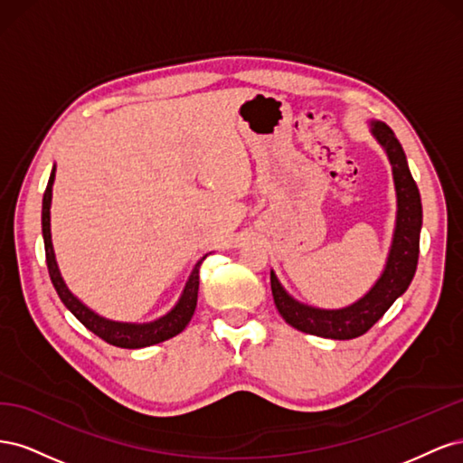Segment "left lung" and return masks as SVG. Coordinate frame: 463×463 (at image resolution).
Instances as JSON below:
<instances>
[{
    "instance_id": "obj_1",
    "label": "left lung",
    "mask_w": 463,
    "mask_h": 463,
    "mask_svg": "<svg viewBox=\"0 0 463 463\" xmlns=\"http://www.w3.org/2000/svg\"><path fill=\"white\" fill-rule=\"evenodd\" d=\"M371 133L388 154L394 175L398 213L386 266L374 286L354 305L344 309H317L293 299L270 272V288L276 309L289 326L305 334L330 340H352L365 334L402 293L410 288L419 259V233L423 223L421 194L411 177L403 148L386 123L371 121Z\"/></svg>"
}]
</instances>
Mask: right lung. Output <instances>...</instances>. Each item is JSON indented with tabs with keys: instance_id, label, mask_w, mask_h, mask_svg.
<instances>
[{
	"instance_id": "1",
	"label": "right lung",
	"mask_w": 463,
	"mask_h": 463,
	"mask_svg": "<svg viewBox=\"0 0 463 463\" xmlns=\"http://www.w3.org/2000/svg\"><path fill=\"white\" fill-rule=\"evenodd\" d=\"M55 179V167L50 174L48 187L44 191V201H42V235H44V249H46V264H48V272L52 278V284L58 291L60 299L63 305L71 311L77 320H80L90 332H94L98 338H102L104 342L116 345V347H125V349H138V347H146L154 345L174 338L179 332H184V328L189 325V320L194 313V307H197V298H199V269L204 260V257L194 264V269L187 279L185 289L181 293L179 301L175 303L174 309L160 317L158 320L145 322V325H133V322H116V320H108L100 315H96L90 311L87 305H82L71 291L67 289L63 278L60 274L58 262H55L53 255V245H52V233H50V206H52V185Z\"/></svg>"
}]
</instances>
